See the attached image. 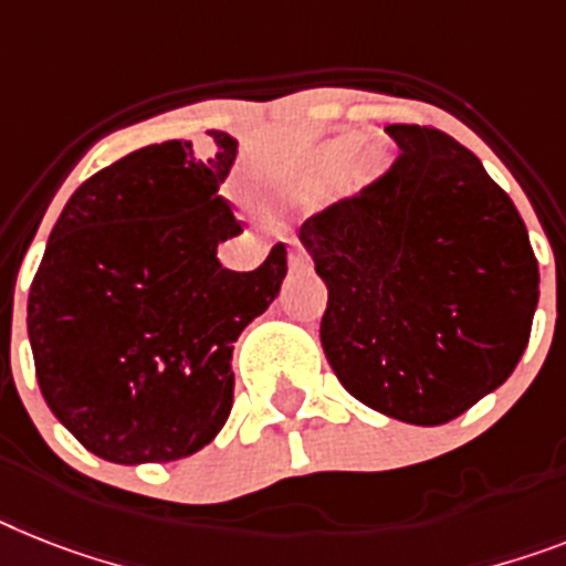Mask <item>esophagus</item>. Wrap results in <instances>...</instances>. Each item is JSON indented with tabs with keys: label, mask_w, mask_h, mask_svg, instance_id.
<instances>
[{
	"label": "esophagus",
	"mask_w": 566,
	"mask_h": 566,
	"mask_svg": "<svg viewBox=\"0 0 566 566\" xmlns=\"http://www.w3.org/2000/svg\"><path fill=\"white\" fill-rule=\"evenodd\" d=\"M289 265H292L294 272H306L312 265L310 251L303 249V245H292V251H289Z\"/></svg>",
	"instance_id": "obj_1"
}]
</instances>
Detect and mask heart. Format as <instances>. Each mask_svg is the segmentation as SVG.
Listing matches in <instances>:
<instances>
[{
  "label": "heart",
  "instance_id": "heart-1",
  "mask_svg": "<svg viewBox=\"0 0 566 566\" xmlns=\"http://www.w3.org/2000/svg\"><path fill=\"white\" fill-rule=\"evenodd\" d=\"M356 147L358 138H340V142L329 144L324 158H321V167H317V179H333V176H338V172L349 165V158H353Z\"/></svg>",
  "mask_w": 566,
  "mask_h": 566
}]
</instances>
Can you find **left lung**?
Instances as JSON below:
<instances>
[{"instance_id":"1","label":"left lung","mask_w":566,"mask_h":566,"mask_svg":"<svg viewBox=\"0 0 566 566\" xmlns=\"http://www.w3.org/2000/svg\"><path fill=\"white\" fill-rule=\"evenodd\" d=\"M399 156L301 226L329 289L321 344L367 408L442 424L524 356L538 260L524 219L471 149L419 124L385 129Z\"/></svg>"}]
</instances>
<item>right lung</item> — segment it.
<instances>
[{
	"mask_svg": "<svg viewBox=\"0 0 566 566\" xmlns=\"http://www.w3.org/2000/svg\"><path fill=\"white\" fill-rule=\"evenodd\" d=\"M190 142L135 149L65 202L28 292L42 399L86 451L120 465L196 454L233 405V340L286 277L277 242L254 272L222 269L242 231L219 185L237 156Z\"/></svg>",
	"mask_w": 566,
	"mask_h": 566,
	"instance_id": "add662e5",
	"label": "right lung"
}]
</instances>
